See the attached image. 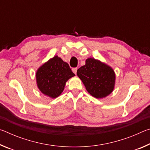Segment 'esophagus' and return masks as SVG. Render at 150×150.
Masks as SVG:
<instances>
[{
    "label": "esophagus",
    "mask_w": 150,
    "mask_h": 150,
    "mask_svg": "<svg viewBox=\"0 0 150 150\" xmlns=\"http://www.w3.org/2000/svg\"><path fill=\"white\" fill-rule=\"evenodd\" d=\"M72 71H73V72L75 73V74H76V73H77V68H73V69H72Z\"/></svg>",
    "instance_id": "obj_1"
}]
</instances>
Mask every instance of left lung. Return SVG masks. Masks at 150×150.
<instances>
[{
    "mask_svg": "<svg viewBox=\"0 0 150 150\" xmlns=\"http://www.w3.org/2000/svg\"><path fill=\"white\" fill-rule=\"evenodd\" d=\"M77 75L88 93L96 98L106 97L115 88V71L106 63L95 58H87L85 65L77 70Z\"/></svg>",
    "mask_w": 150,
    "mask_h": 150,
    "instance_id": "left-lung-1",
    "label": "left lung"
}]
</instances>
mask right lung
<instances>
[{
    "mask_svg": "<svg viewBox=\"0 0 150 150\" xmlns=\"http://www.w3.org/2000/svg\"><path fill=\"white\" fill-rule=\"evenodd\" d=\"M75 75L69 64L55 55L37 69V87L44 95L52 98H57L64 90L66 82Z\"/></svg>",
    "mask_w": 150,
    "mask_h": 150,
    "instance_id": "1",
    "label": "right lung"
}]
</instances>
